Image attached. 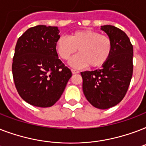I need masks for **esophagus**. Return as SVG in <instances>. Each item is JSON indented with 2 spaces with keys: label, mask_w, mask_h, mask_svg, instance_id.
Listing matches in <instances>:
<instances>
[{
  "label": "esophagus",
  "mask_w": 146,
  "mask_h": 146,
  "mask_svg": "<svg viewBox=\"0 0 146 146\" xmlns=\"http://www.w3.org/2000/svg\"><path fill=\"white\" fill-rule=\"evenodd\" d=\"M71 70H72V73H73V74H76V73H80L79 71L76 70H74V69H72Z\"/></svg>",
  "instance_id": "34e87169"
}]
</instances>
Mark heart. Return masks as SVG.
<instances>
[{
  "instance_id": "1",
  "label": "heart",
  "mask_w": 146,
  "mask_h": 146,
  "mask_svg": "<svg viewBox=\"0 0 146 146\" xmlns=\"http://www.w3.org/2000/svg\"><path fill=\"white\" fill-rule=\"evenodd\" d=\"M56 50L62 59L67 60L77 50L80 54L70 61L75 68L90 66L97 68L109 60L113 50L112 40L97 31L81 29L73 32L69 37L61 36L56 42Z\"/></svg>"
}]
</instances>
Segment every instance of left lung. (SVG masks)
<instances>
[{
	"label": "left lung",
	"instance_id": "1",
	"mask_svg": "<svg viewBox=\"0 0 146 146\" xmlns=\"http://www.w3.org/2000/svg\"><path fill=\"white\" fill-rule=\"evenodd\" d=\"M101 29L112 40L111 57L102 69L81 72V76L86 99L95 108L104 110L117 105L127 94L133 71V47L120 29L106 25Z\"/></svg>",
	"mask_w": 146,
	"mask_h": 146
}]
</instances>
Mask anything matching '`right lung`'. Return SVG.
Listing matches in <instances>:
<instances>
[{"instance_id":"1","label":"right lung","mask_w":146,"mask_h":146,"mask_svg":"<svg viewBox=\"0 0 146 146\" xmlns=\"http://www.w3.org/2000/svg\"><path fill=\"white\" fill-rule=\"evenodd\" d=\"M56 26H34L18 38L12 73L20 97L33 106L48 108L59 100L72 72L58 58Z\"/></svg>"}]
</instances>
